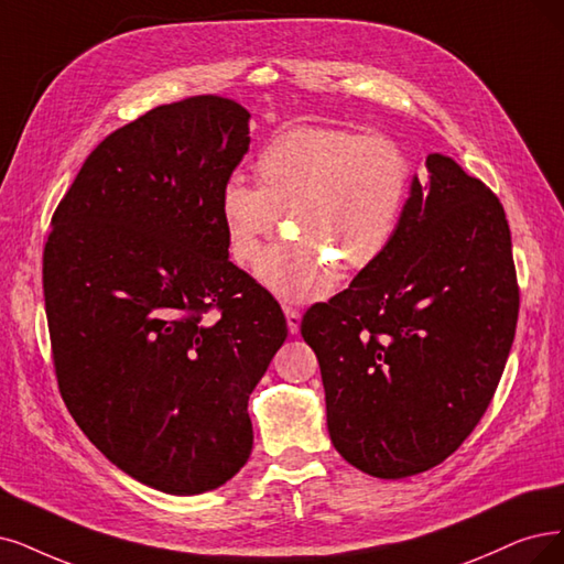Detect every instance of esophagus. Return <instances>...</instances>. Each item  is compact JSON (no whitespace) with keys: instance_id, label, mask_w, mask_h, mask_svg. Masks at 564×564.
Here are the masks:
<instances>
[{"instance_id":"obj_1","label":"esophagus","mask_w":564,"mask_h":564,"mask_svg":"<svg viewBox=\"0 0 564 564\" xmlns=\"http://www.w3.org/2000/svg\"><path fill=\"white\" fill-rule=\"evenodd\" d=\"M283 314H285V321H288V332H290V335H297V332H300V323H302V314H300V311L293 308V306H285Z\"/></svg>"}]
</instances>
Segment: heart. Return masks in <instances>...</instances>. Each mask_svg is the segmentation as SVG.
I'll return each instance as SVG.
<instances>
[{"label":"heart","mask_w":564,"mask_h":564,"mask_svg":"<svg viewBox=\"0 0 564 564\" xmlns=\"http://www.w3.org/2000/svg\"><path fill=\"white\" fill-rule=\"evenodd\" d=\"M258 185L229 178L220 191L227 253L250 264L285 216L293 239L269 248L260 283L285 302L332 293L337 264L365 271L390 248L411 187V164L381 134L293 124L256 160Z\"/></svg>","instance_id":"heart-1"}]
</instances>
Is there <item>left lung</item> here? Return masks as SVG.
I'll return each mask as SVG.
<instances>
[{
	"instance_id": "1",
	"label": "left lung",
	"mask_w": 564,
	"mask_h": 564,
	"mask_svg": "<svg viewBox=\"0 0 564 564\" xmlns=\"http://www.w3.org/2000/svg\"><path fill=\"white\" fill-rule=\"evenodd\" d=\"M411 178L383 258L302 321L346 463L406 478L444 463L481 421L518 321L505 208L453 158Z\"/></svg>"
}]
</instances>
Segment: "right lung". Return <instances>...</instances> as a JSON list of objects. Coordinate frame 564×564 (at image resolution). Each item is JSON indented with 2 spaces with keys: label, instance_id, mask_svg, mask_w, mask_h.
I'll return each mask as SVG.
<instances>
[{
  "label": "right lung",
  "instance_id": "1",
  "mask_svg": "<svg viewBox=\"0 0 564 564\" xmlns=\"http://www.w3.org/2000/svg\"><path fill=\"white\" fill-rule=\"evenodd\" d=\"M248 120L202 95L116 130L83 162L44 250L62 400L118 469L166 495L216 490L246 465L248 398L288 337L276 300L229 262L220 220Z\"/></svg>",
  "mask_w": 564,
  "mask_h": 564
}]
</instances>
